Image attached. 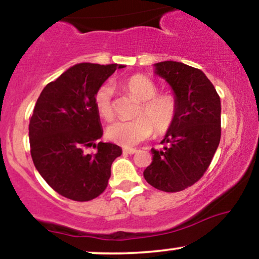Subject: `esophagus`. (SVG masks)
I'll list each match as a JSON object with an SVG mask.
<instances>
[{
  "instance_id": "34e87169",
  "label": "esophagus",
  "mask_w": 259,
  "mask_h": 259,
  "mask_svg": "<svg viewBox=\"0 0 259 259\" xmlns=\"http://www.w3.org/2000/svg\"><path fill=\"white\" fill-rule=\"evenodd\" d=\"M136 151H138V150H136V148H124V150H123V152L124 153H127V154H134V153H135L136 152Z\"/></svg>"
}]
</instances>
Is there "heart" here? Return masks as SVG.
I'll return each mask as SVG.
<instances>
[{
    "label": "heart",
    "instance_id": "heart-1",
    "mask_svg": "<svg viewBox=\"0 0 259 259\" xmlns=\"http://www.w3.org/2000/svg\"><path fill=\"white\" fill-rule=\"evenodd\" d=\"M132 96L140 101L136 107V118L133 120H118L107 127V138L121 146H133L152 135H164L173 127L179 113V101L171 92H158V88L147 76L141 74L129 76L121 82ZM113 88L101 85L94 95L95 108L101 117L112 120Z\"/></svg>",
    "mask_w": 259,
    "mask_h": 259
}]
</instances>
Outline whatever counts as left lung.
Here are the masks:
<instances>
[{"label": "left lung", "mask_w": 259, "mask_h": 259, "mask_svg": "<svg viewBox=\"0 0 259 259\" xmlns=\"http://www.w3.org/2000/svg\"><path fill=\"white\" fill-rule=\"evenodd\" d=\"M156 65V74L173 88L179 101L175 124L163 139V150L152 148V163L144 177L164 192L183 191L203 177L221 141V97L202 70L180 62Z\"/></svg>", "instance_id": "1"}]
</instances>
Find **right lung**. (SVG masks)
I'll use <instances>...</instances> for the list:
<instances>
[{
	"label": "right lung",
	"mask_w": 259,
	"mask_h": 259,
	"mask_svg": "<svg viewBox=\"0 0 259 259\" xmlns=\"http://www.w3.org/2000/svg\"><path fill=\"white\" fill-rule=\"evenodd\" d=\"M118 64L80 63L45 86L29 124L30 153L41 177L63 197L91 201L108 185L112 163L121 154L114 144L96 142L102 136L95 91ZM90 147L95 154H86Z\"/></svg>",
	"instance_id": "add662e5"
}]
</instances>
